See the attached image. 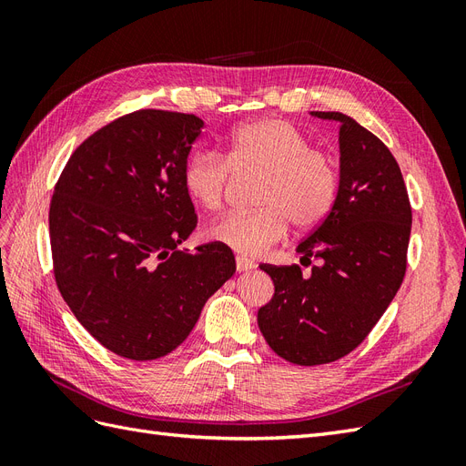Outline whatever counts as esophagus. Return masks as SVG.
I'll return each instance as SVG.
<instances>
[{
    "instance_id": "1",
    "label": "esophagus",
    "mask_w": 466,
    "mask_h": 466,
    "mask_svg": "<svg viewBox=\"0 0 466 466\" xmlns=\"http://www.w3.org/2000/svg\"><path fill=\"white\" fill-rule=\"evenodd\" d=\"M252 268H255V262L243 257H237V272H248Z\"/></svg>"
}]
</instances>
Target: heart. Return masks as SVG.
<instances>
[{
    "mask_svg": "<svg viewBox=\"0 0 466 466\" xmlns=\"http://www.w3.org/2000/svg\"><path fill=\"white\" fill-rule=\"evenodd\" d=\"M231 171L260 173L257 211L228 214L208 228L209 241L241 257H258L288 233L320 225L338 196V168L329 153L311 147L298 126L281 118H260L225 137L223 153L198 151L182 167V187L206 211H218L228 194Z\"/></svg>",
    "mask_w": 466,
    "mask_h": 466,
    "instance_id": "obj_1",
    "label": "heart"
}]
</instances>
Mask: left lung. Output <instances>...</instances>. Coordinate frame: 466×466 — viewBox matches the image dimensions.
Masks as SVG:
<instances>
[{"label":"left lung","instance_id":"obj_1","mask_svg":"<svg viewBox=\"0 0 466 466\" xmlns=\"http://www.w3.org/2000/svg\"><path fill=\"white\" fill-rule=\"evenodd\" d=\"M340 122V185L330 214L298 245V264H262L274 298L258 327L279 358L320 365L344 358L371 332L397 295L410 241L412 208L397 159L377 136L342 112H311Z\"/></svg>","mask_w":466,"mask_h":466}]
</instances>
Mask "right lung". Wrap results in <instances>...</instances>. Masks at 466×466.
Segmentation results:
<instances>
[{
    "mask_svg": "<svg viewBox=\"0 0 466 466\" xmlns=\"http://www.w3.org/2000/svg\"><path fill=\"white\" fill-rule=\"evenodd\" d=\"M202 128L182 112H130L89 136L56 182V284L83 329L116 356L171 354L235 274L233 252L219 243L178 250L198 223L182 167Z\"/></svg>",
    "mask_w": 466,
    "mask_h": 466,
    "instance_id": "1",
    "label": "right lung"
}]
</instances>
